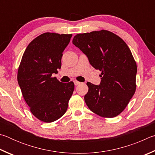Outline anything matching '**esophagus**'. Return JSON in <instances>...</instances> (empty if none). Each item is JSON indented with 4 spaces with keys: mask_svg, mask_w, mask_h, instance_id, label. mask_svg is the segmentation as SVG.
Returning <instances> with one entry per match:
<instances>
[{
    "mask_svg": "<svg viewBox=\"0 0 155 155\" xmlns=\"http://www.w3.org/2000/svg\"><path fill=\"white\" fill-rule=\"evenodd\" d=\"M74 84H75V86H78V85L80 84L81 82H78V81H77V80H75V81H74Z\"/></svg>",
    "mask_w": 155,
    "mask_h": 155,
    "instance_id": "34e87169",
    "label": "esophagus"
}]
</instances>
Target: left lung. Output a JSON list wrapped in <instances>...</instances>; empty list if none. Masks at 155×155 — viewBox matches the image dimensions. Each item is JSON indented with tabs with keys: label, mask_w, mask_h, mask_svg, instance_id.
Here are the masks:
<instances>
[{
	"label": "left lung",
	"mask_w": 155,
	"mask_h": 155,
	"mask_svg": "<svg viewBox=\"0 0 155 155\" xmlns=\"http://www.w3.org/2000/svg\"><path fill=\"white\" fill-rule=\"evenodd\" d=\"M72 42L92 66L101 71L99 85L86 84V105L102 117H116L125 109L136 89L137 65L128 45L105 30L78 34Z\"/></svg>",
	"instance_id": "left-lung-1"
}]
</instances>
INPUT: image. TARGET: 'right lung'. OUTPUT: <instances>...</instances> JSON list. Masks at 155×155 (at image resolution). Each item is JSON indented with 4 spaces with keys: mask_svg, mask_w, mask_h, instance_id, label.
I'll use <instances>...</instances> for the list:
<instances>
[{
    "mask_svg": "<svg viewBox=\"0 0 155 155\" xmlns=\"http://www.w3.org/2000/svg\"><path fill=\"white\" fill-rule=\"evenodd\" d=\"M71 34L45 32L27 46L18 71V82L24 100L35 117L51 123L64 114L74 91V83H62L53 73L61 67L62 52Z\"/></svg>",
    "mask_w": 155,
    "mask_h": 155,
    "instance_id": "add662e5",
    "label": "right lung"
}]
</instances>
